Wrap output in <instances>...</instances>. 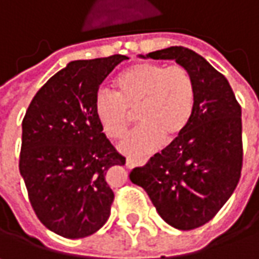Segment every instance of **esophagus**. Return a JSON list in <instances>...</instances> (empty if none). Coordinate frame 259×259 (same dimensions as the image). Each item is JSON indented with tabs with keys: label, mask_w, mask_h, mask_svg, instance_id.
I'll return each mask as SVG.
<instances>
[{
	"label": "esophagus",
	"mask_w": 259,
	"mask_h": 259,
	"mask_svg": "<svg viewBox=\"0 0 259 259\" xmlns=\"http://www.w3.org/2000/svg\"><path fill=\"white\" fill-rule=\"evenodd\" d=\"M146 162H147L146 159H140V160H136V159H132V157H129V159L126 160V166L132 169V167H135V166H138V165H145Z\"/></svg>",
	"instance_id": "34e87169"
}]
</instances>
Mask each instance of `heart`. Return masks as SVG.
<instances>
[{
	"instance_id": "1",
	"label": "heart",
	"mask_w": 259,
	"mask_h": 259,
	"mask_svg": "<svg viewBox=\"0 0 259 259\" xmlns=\"http://www.w3.org/2000/svg\"><path fill=\"white\" fill-rule=\"evenodd\" d=\"M117 94L106 89L94 99V113L104 133L121 139L138 112L142 124L121 143V150L143 156L174 142L188 129L195 112L196 87L182 66L138 63L114 78Z\"/></svg>"
}]
</instances>
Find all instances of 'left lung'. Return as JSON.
Here are the masks:
<instances>
[{"instance_id":"1","label":"left lung","mask_w":259,"mask_h":259,"mask_svg":"<svg viewBox=\"0 0 259 259\" xmlns=\"http://www.w3.org/2000/svg\"><path fill=\"white\" fill-rule=\"evenodd\" d=\"M143 58L175 60L192 74L196 103L192 120L130 181L142 186L170 227L195 229L213 218L235 191L242 169L241 106L224 74L185 47H169Z\"/></svg>"}]
</instances>
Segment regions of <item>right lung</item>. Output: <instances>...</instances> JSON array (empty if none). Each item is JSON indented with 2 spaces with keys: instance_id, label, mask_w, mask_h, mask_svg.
Instances as JSON below:
<instances>
[{
  "instance_id": "1",
  "label": "right lung",
  "mask_w": 259,
  "mask_h": 259,
  "mask_svg": "<svg viewBox=\"0 0 259 259\" xmlns=\"http://www.w3.org/2000/svg\"><path fill=\"white\" fill-rule=\"evenodd\" d=\"M126 58L68 63L37 92L24 116L20 174L37 218L64 238L92 235L110 217L114 193L107 174L126 157L103 133L94 99Z\"/></svg>"
}]
</instances>
